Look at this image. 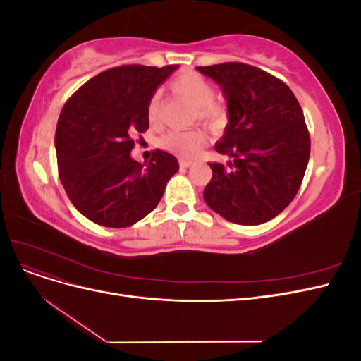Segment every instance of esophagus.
<instances>
[{
	"label": "esophagus",
	"mask_w": 361,
	"mask_h": 361,
	"mask_svg": "<svg viewBox=\"0 0 361 361\" xmlns=\"http://www.w3.org/2000/svg\"><path fill=\"white\" fill-rule=\"evenodd\" d=\"M191 161H185V159H180L179 161V166H180V169H188L190 166H191Z\"/></svg>",
	"instance_id": "esophagus-1"
}]
</instances>
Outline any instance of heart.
Segmentation results:
<instances>
[{"mask_svg":"<svg viewBox=\"0 0 361 361\" xmlns=\"http://www.w3.org/2000/svg\"><path fill=\"white\" fill-rule=\"evenodd\" d=\"M171 90L187 99L194 108L197 118L204 125L214 126L220 123L224 113L214 101V87L203 75L197 72H183L176 76L170 84ZM159 117V93L150 97L147 104V118L150 123H155ZM204 143V135L199 129L191 130H169L159 140V146L164 150L182 158H192Z\"/></svg>","mask_w":361,"mask_h":361,"instance_id":"b5f03b06","label":"heart"}]
</instances>
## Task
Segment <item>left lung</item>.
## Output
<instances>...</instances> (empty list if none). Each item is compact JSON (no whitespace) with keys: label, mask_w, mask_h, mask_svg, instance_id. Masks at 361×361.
<instances>
[{"label":"left lung","mask_w":361,"mask_h":361,"mask_svg":"<svg viewBox=\"0 0 361 361\" xmlns=\"http://www.w3.org/2000/svg\"><path fill=\"white\" fill-rule=\"evenodd\" d=\"M221 87L227 102L218 154L211 162L204 202L227 221L257 226L272 220L293 200L310 157V137L301 106L289 87L244 63L195 68Z\"/></svg>","instance_id":"8db88e82"}]
</instances>
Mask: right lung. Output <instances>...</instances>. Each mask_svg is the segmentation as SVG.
<instances>
[{"instance_id":"obj_1","label":"right lung","mask_w":361,"mask_h":361,"mask_svg":"<svg viewBox=\"0 0 361 361\" xmlns=\"http://www.w3.org/2000/svg\"><path fill=\"white\" fill-rule=\"evenodd\" d=\"M118 66L93 76L64 104L56 130L60 180L72 204L90 221L128 227L158 206L179 162L164 150L149 164L130 158L133 135L149 128L147 104L176 71Z\"/></svg>"}]
</instances>
